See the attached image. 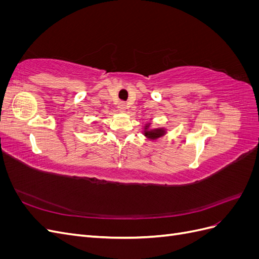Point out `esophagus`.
Wrapping results in <instances>:
<instances>
[{"label": "esophagus", "instance_id": "obj_1", "mask_svg": "<svg viewBox=\"0 0 259 259\" xmlns=\"http://www.w3.org/2000/svg\"><path fill=\"white\" fill-rule=\"evenodd\" d=\"M117 108H119L121 111H125V110H126V108H127V105L125 104L124 101H120L119 105H117Z\"/></svg>", "mask_w": 259, "mask_h": 259}]
</instances>
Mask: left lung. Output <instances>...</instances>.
I'll list each match as a JSON object with an SVG mask.
<instances>
[{
	"instance_id": "1",
	"label": "left lung",
	"mask_w": 259,
	"mask_h": 259,
	"mask_svg": "<svg viewBox=\"0 0 259 259\" xmlns=\"http://www.w3.org/2000/svg\"><path fill=\"white\" fill-rule=\"evenodd\" d=\"M149 125H150V124H147L146 126H145V133H144V134H145L146 137L150 138V139H156V138H159V137H161V136H163L164 134H165V130H164V128L149 130L148 128Z\"/></svg>"
}]
</instances>
